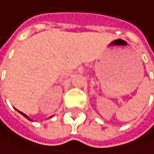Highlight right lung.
Listing matches in <instances>:
<instances>
[{
  "instance_id": "obj_1",
  "label": "right lung",
  "mask_w": 154,
  "mask_h": 154,
  "mask_svg": "<svg viewBox=\"0 0 154 154\" xmlns=\"http://www.w3.org/2000/svg\"><path fill=\"white\" fill-rule=\"evenodd\" d=\"M18 112H19V113H20V114H21V115H23V116H24V117H25V118H26V119H28V120H30V119H29V118H28V116H27V115H26V114H24V113H22V112H20V111H18ZM30 121H31V120H30Z\"/></svg>"
}]
</instances>
